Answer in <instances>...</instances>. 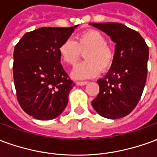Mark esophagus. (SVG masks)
Listing matches in <instances>:
<instances>
[{"instance_id": "1", "label": "esophagus", "mask_w": 157, "mask_h": 157, "mask_svg": "<svg viewBox=\"0 0 157 157\" xmlns=\"http://www.w3.org/2000/svg\"><path fill=\"white\" fill-rule=\"evenodd\" d=\"M87 83H88L87 82H76V84H77L78 86H85V85H86Z\"/></svg>"}]
</instances>
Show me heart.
<instances>
[{
  "mask_svg": "<svg viewBox=\"0 0 157 157\" xmlns=\"http://www.w3.org/2000/svg\"><path fill=\"white\" fill-rule=\"evenodd\" d=\"M106 39L97 30H88L82 33L73 39H66L59 48V55L65 64L75 65L85 52V61L76 65L71 72L75 80H83L94 77L102 69L105 71L112 65L114 59L113 48L106 44Z\"/></svg>",
  "mask_w": 157,
  "mask_h": 157,
  "instance_id": "obj_1",
  "label": "heart"
}]
</instances>
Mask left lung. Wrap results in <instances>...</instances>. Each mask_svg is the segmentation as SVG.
Here are the masks:
<instances>
[{"label":"left lung","mask_w":157,"mask_h":157,"mask_svg":"<svg viewBox=\"0 0 157 157\" xmlns=\"http://www.w3.org/2000/svg\"><path fill=\"white\" fill-rule=\"evenodd\" d=\"M115 43L109 72L98 80L100 91L92 105L99 115L117 119L128 115L140 99L147 76L149 48L141 35L118 22H91Z\"/></svg>","instance_id":"left-lung-1"}]
</instances>
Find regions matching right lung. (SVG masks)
<instances>
[{
  "mask_svg": "<svg viewBox=\"0 0 157 157\" xmlns=\"http://www.w3.org/2000/svg\"><path fill=\"white\" fill-rule=\"evenodd\" d=\"M78 25L44 27L26 33L13 53V77L23 111L39 120L60 115L75 83L60 64L59 48Z\"/></svg>",
  "mask_w": 157,
  "mask_h": 157,
  "instance_id": "obj_1",
  "label": "right lung"
}]
</instances>
